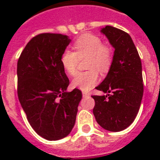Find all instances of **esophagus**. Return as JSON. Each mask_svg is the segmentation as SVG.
<instances>
[{
  "label": "esophagus",
  "mask_w": 160,
  "mask_h": 160,
  "mask_svg": "<svg viewBox=\"0 0 160 160\" xmlns=\"http://www.w3.org/2000/svg\"><path fill=\"white\" fill-rule=\"evenodd\" d=\"M82 95L84 97H88V96H90V93L86 92V91H82Z\"/></svg>",
  "instance_id": "1"
}]
</instances>
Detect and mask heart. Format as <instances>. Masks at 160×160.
<instances>
[{
    "instance_id": "obj_1",
    "label": "heart",
    "mask_w": 160,
    "mask_h": 160,
    "mask_svg": "<svg viewBox=\"0 0 160 160\" xmlns=\"http://www.w3.org/2000/svg\"><path fill=\"white\" fill-rule=\"evenodd\" d=\"M74 52L65 50L61 55L60 61L63 68L70 75L77 71L78 58L87 56L86 68L84 72L78 73L73 79L74 87L82 90H89L98 82L100 73L108 72L113 60V52L109 46L103 45L101 39L90 33L83 34L73 43Z\"/></svg>"
}]
</instances>
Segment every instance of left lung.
Returning a JSON list of instances; mask_svg holds the SVG:
<instances>
[{"label":"left lung","instance_id":"1","mask_svg":"<svg viewBox=\"0 0 160 160\" xmlns=\"http://www.w3.org/2000/svg\"><path fill=\"white\" fill-rule=\"evenodd\" d=\"M100 32L114 48L109 72L95 88L105 95H93V113L100 126L119 132L134 122L141 104L144 84L139 53L129 34L110 26Z\"/></svg>","mask_w":160,"mask_h":160}]
</instances>
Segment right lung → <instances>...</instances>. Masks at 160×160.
I'll return each instance as SVG.
<instances>
[{"label": "right lung", "mask_w": 160, "mask_h": 160, "mask_svg": "<svg viewBox=\"0 0 160 160\" xmlns=\"http://www.w3.org/2000/svg\"><path fill=\"white\" fill-rule=\"evenodd\" d=\"M67 36L43 33L29 41L17 62V94L28 122L47 140H58L75 125L82 93L66 91L70 80L60 58L70 43Z\"/></svg>", "instance_id": "obj_1"}]
</instances>
